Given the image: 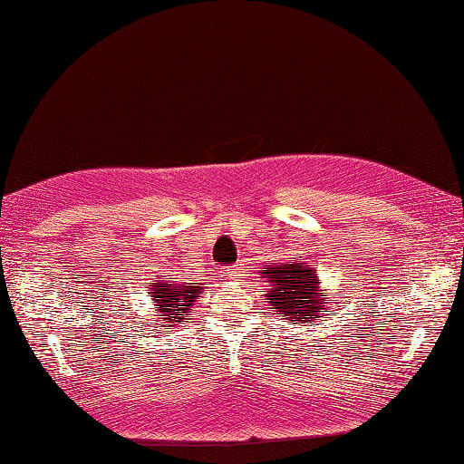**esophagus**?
I'll return each mask as SVG.
<instances>
[{"label": "esophagus", "instance_id": "esophagus-1", "mask_svg": "<svg viewBox=\"0 0 464 464\" xmlns=\"http://www.w3.org/2000/svg\"><path fill=\"white\" fill-rule=\"evenodd\" d=\"M239 273H241V265H233V266H229V275H231V276L239 275Z\"/></svg>", "mask_w": 464, "mask_h": 464}]
</instances>
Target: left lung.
<instances>
[{"instance_id": "1", "label": "left lung", "mask_w": 464, "mask_h": 464, "mask_svg": "<svg viewBox=\"0 0 464 464\" xmlns=\"http://www.w3.org/2000/svg\"><path fill=\"white\" fill-rule=\"evenodd\" d=\"M262 275L271 283L266 300H271L275 313L285 314L287 321H319L329 310V298H323L324 289L319 287L314 265L310 262L281 265Z\"/></svg>"}]
</instances>
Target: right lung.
Masks as SVG:
<instances>
[{
  "label": "right lung",
  "instance_id": "obj_1",
  "mask_svg": "<svg viewBox=\"0 0 464 464\" xmlns=\"http://www.w3.org/2000/svg\"><path fill=\"white\" fill-rule=\"evenodd\" d=\"M151 294L158 302V308H160L162 314L158 316H166V321L172 323L175 319H183L185 313L191 310V302H196L199 298V285L198 283H156L151 287Z\"/></svg>",
  "mask_w": 464,
  "mask_h": 464
}]
</instances>
